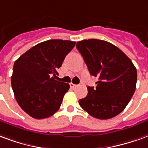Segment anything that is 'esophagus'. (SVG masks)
<instances>
[{
    "mask_svg": "<svg viewBox=\"0 0 148 148\" xmlns=\"http://www.w3.org/2000/svg\"><path fill=\"white\" fill-rule=\"evenodd\" d=\"M77 87H78V85L73 84H70V87H71L72 89H75V88H76Z\"/></svg>",
    "mask_w": 148,
    "mask_h": 148,
    "instance_id": "34e87169",
    "label": "esophagus"
}]
</instances>
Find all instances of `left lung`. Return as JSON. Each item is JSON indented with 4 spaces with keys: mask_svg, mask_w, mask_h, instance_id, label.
I'll list each match as a JSON object with an SVG mask.
<instances>
[{
    "mask_svg": "<svg viewBox=\"0 0 148 148\" xmlns=\"http://www.w3.org/2000/svg\"><path fill=\"white\" fill-rule=\"evenodd\" d=\"M76 48L91 75L99 78L96 87L79 100L83 110L98 119H110L121 113L136 90V69L119 48L99 39L83 40Z\"/></svg>",
    "mask_w": 148,
    "mask_h": 148,
    "instance_id": "1",
    "label": "left lung"
}]
</instances>
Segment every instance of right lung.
Instances as JSON below:
<instances>
[{
  "label": "right lung",
  "instance_id": "add662e5",
  "mask_svg": "<svg viewBox=\"0 0 148 148\" xmlns=\"http://www.w3.org/2000/svg\"><path fill=\"white\" fill-rule=\"evenodd\" d=\"M75 45V42L68 40L45 41L15 61L12 90L19 106L31 117L47 118L59 110L69 84L58 81L55 77L64 58Z\"/></svg>",
  "mask_w": 148,
  "mask_h": 148
}]
</instances>
